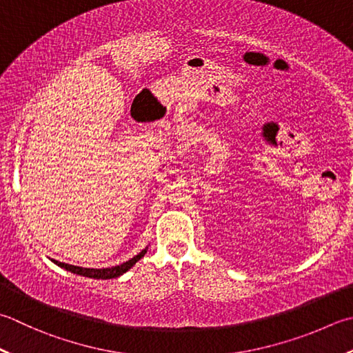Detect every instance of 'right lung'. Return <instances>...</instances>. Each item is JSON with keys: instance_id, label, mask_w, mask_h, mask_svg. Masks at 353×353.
<instances>
[{"instance_id": "add662e5", "label": "right lung", "mask_w": 353, "mask_h": 353, "mask_svg": "<svg viewBox=\"0 0 353 353\" xmlns=\"http://www.w3.org/2000/svg\"><path fill=\"white\" fill-rule=\"evenodd\" d=\"M148 248H145L139 254L134 255L133 259H130L128 261L122 265H117L113 268H103V269H90V268H81V266H73V265H68V263H61L58 260H52L54 265H58L59 268H64L65 271H70L73 274H78L82 275V277H88V279H101V280H108V279H116L119 277V275L125 274L128 269L133 268L137 261H139L145 254H147Z\"/></svg>"}]
</instances>
